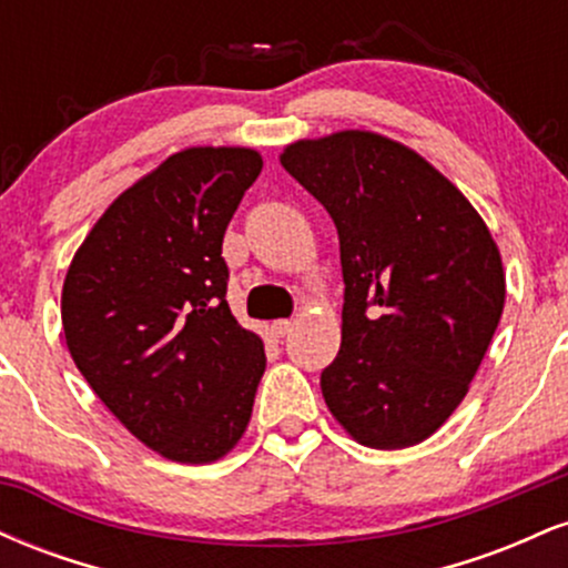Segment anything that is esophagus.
Wrapping results in <instances>:
<instances>
[{
    "label": "esophagus",
    "mask_w": 568,
    "mask_h": 568,
    "mask_svg": "<svg viewBox=\"0 0 568 568\" xmlns=\"http://www.w3.org/2000/svg\"><path fill=\"white\" fill-rule=\"evenodd\" d=\"M291 328H293V323H291V321H275V323H272V334H275L277 338L288 336V334H291Z\"/></svg>",
    "instance_id": "1"
}]
</instances>
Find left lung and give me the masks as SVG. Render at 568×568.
<instances>
[{"instance_id": "left-lung-1", "label": "left lung", "mask_w": 568, "mask_h": 568, "mask_svg": "<svg viewBox=\"0 0 568 568\" xmlns=\"http://www.w3.org/2000/svg\"><path fill=\"white\" fill-rule=\"evenodd\" d=\"M280 162L338 232L342 347L321 374L325 406L363 446L422 443L467 395L499 325L491 232L446 175L379 133L296 141Z\"/></svg>"}]
</instances>
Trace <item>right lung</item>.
Returning <instances> with one entry per match:
<instances>
[{"mask_svg": "<svg viewBox=\"0 0 568 568\" xmlns=\"http://www.w3.org/2000/svg\"><path fill=\"white\" fill-rule=\"evenodd\" d=\"M262 154L192 146L106 207L61 293L80 374L141 443L181 465L216 462L243 438L264 344L226 304L224 232Z\"/></svg>", "mask_w": 568, "mask_h": 568, "instance_id": "right-lung-1", "label": "right lung"}]
</instances>
